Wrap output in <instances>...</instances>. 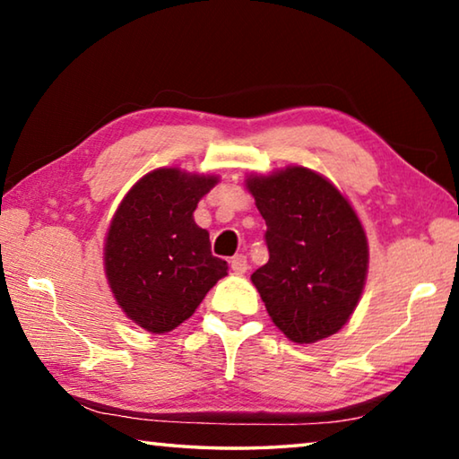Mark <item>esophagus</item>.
<instances>
[{"instance_id":"obj_1","label":"esophagus","mask_w":459,"mask_h":459,"mask_svg":"<svg viewBox=\"0 0 459 459\" xmlns=\"http://www.w3.org/2000/svg\"><path fill=\"white\" fill-rule=\"evenodd\" d=\"M230 267H232V271H235V273H238V275L245 273L247 267H248L245 255H235V257L230 259Z\"/></svg>"}]
</instances>
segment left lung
<instances>
[{
    "instance_id": "8db88e82",
    "label": "left lung",
    "mask_w": 459,
    "mask_h": 459,
    "mask_svg": "<svg viewBox=\"0 0 459 459\" xmlns=\"http://www.w3.org/2000/svg\"><path fill=\"white\" fill-rule=\"evenodd\" d=\"M265 219L269 261L251 275L271 320L312 344L336 333L359 304L367 235L348 200L312 169L293 166L247 180Z\"/></svg>"
}]
</instances>
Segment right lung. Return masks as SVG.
Instances as JSON below:
<instances>
[{"mask_svg": "<svg viewBox=\"0 0 459 459\" xmlns=\"http://www.w3.org/2000/svg\"><path fill=\"white\" fill-rule=\"evenodd\" d=\"M214 184V176L153 169L113 216L105 243L108 285L123 312L147 332L166 333L188 320L227 275V261L214 257L208 230L192 216Z\"/></svg>", "mask_w": 459, "mask_h": 459, "instance_id": "obj_1", "label": "right lung"}]
</instances>
